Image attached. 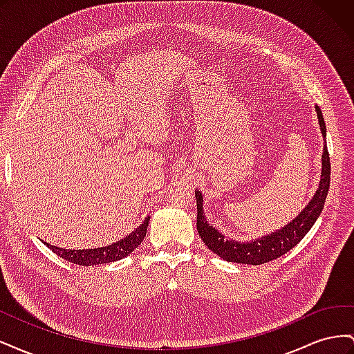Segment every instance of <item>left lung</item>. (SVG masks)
Wrapping results in <instances>:
<instances>
[{
    "instance_id": "left-lung-1",
    "label": "left lung",
    "mask_w": 354,
    "mask_h": 354,
    "mask_svg": "<svg viewBox=\"0 0 354 354\" xmlns=\"http://www.w3.org/2000/svg\"><path fill=\"white\" fill-rule=\"evenodd\" d=\"M316 113L319 120L320 131H322L325 146L322 153V176H320V183L313 195L312 201L308 205L298 214V216L288 223L285 227L273 232L267 236L254 239L251 242H238L229 238H224V234L220 233L216 227L208 224L205 214H203V198L199 190H195L196 196V205H198V220H196V229L201 239L205 242L208 250L214 254L221 257L223 260L232 261V263H242V264H252L259 266L267 261H272L279 259L281 255L292 250L294 246L301 241L307 232L313 227L320 212L324 209L325 199L329 190V178H330V162H329V153L326 147V125L324 121L322 111L316 104Z\"/></svg>"
}]
</instances>
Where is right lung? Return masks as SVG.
I'll return each mask as SVG.
<instances>
[{
  "mask_svg": "<svg viewBox=\"0 0 354 354\" xmlns=\"http://www.w3.org/2000/svg\"><path fill=\"white\" fill-rule=\"evenodd\" d=\"M149 220L151 217L145 218L143 224H140L134 232H131L128 236L124 239L118 241L112 245L102 246V248H93V250H63L59 246L50 245L44 242L48 248L56 252L63 260L71 261L78 266H95V264H106V263H113L124 259L128 254H131L138 245H140L146 236Z\"/></svg>",
  "mask_w": 354,
  "mask_h": 354,
  "instance_id": "1",
  "label": "right lung"
}]
</instances>
